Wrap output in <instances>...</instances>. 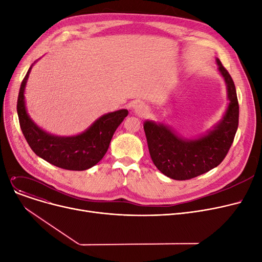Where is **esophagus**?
<instances>
[{
  "mask_svg": "<svg viewBox=\"0 0 262 262\" xmlns=\"http://www.w3.org/2000/svg\"><path fill=\"white\" fill-rule=\"evenodd\" d=\"M134 113L139 116V117H143L145 115H147L148 113V107L144 104V103H138L135 107H134Z\"/></svg>",
  "mask_w": 262,
  "mask_h": 262,
  "instance_id": "esophagus-1",
  "label": "esophagus"
}]
</instances>
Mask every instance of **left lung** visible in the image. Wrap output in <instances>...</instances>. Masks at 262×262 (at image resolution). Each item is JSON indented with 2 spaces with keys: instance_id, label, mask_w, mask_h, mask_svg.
I'll use <instances>...</instances> for the list:
<instances>
[{
  "instance_id": "8db88e82",
  "label": "left lung",
  "mask_w": 262,
  "mask_h": 262,
  "mask_svg": "<svg viewBox=\"0 0 262 262\" xmlns=\"http://www.w3.org/2000/svg\"><path fill=\"white\" fill-rule=\"evenodd\" d=\"M225 81L227 108L222 119L195 138H184L164 123L146 120L143 124L150 158L156 168L175 181L196 177L217 167L232 144L239 123L236 87L226 69L215 58Z\"/></svg>"
}]
</instances>
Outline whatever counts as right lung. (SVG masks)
<instances>
[{"label": "right lung", "instance_id": "right-lung-1", "mask_svg": "<svg viewBox=\"0 0 262 262\" xmlns=\"http://www.w3.org/2000/svg\"><path fill=\"white\" fill-rule=\"evenodd\" d=\"M34 63L21 82L17 103L21 130L27 143L37 156L53 166L71 171L92 168L106 154L116 129L128 115L127 109L105 114L96 119L85 132L74 136L50 134L33 121L25 105V87Z\"/></svg>", "mask_w": 262, "mask_h": 262}]
</instances>
